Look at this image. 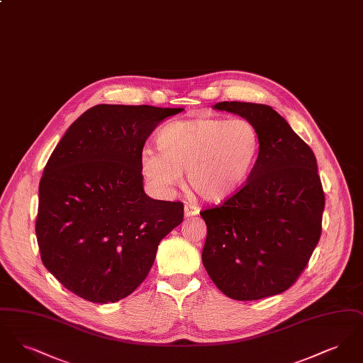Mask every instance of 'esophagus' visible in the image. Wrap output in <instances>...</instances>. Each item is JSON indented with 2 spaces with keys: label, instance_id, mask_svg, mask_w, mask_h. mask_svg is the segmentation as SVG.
I'll list each match as a JSON object with an SVG mask.
<instances>
[{
  "label": "esophagus",
  "instance_id": "esophagus-1",
  "mask_svg": "<svg viewBox=\"0 0 363 363\" xmlns=\"http://www.w3.org/2000/svg\"><path fill=\"white\" fill-rule=\"evenodd\" d=\"M199 213H200V208L196 207V206H193V204H189V203L185 204V216H186V218L196 216V215H199Z\"/></svg>",
  "mask_w": 363,
  "mask_h": 363
}]
</instances>
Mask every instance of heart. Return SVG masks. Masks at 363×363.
Returning <instances> with one entry per match:
<instances>
[{
    "mask_svg": "<svg viewBox=\"0 0 363 363\" xmlns=\"http://www.w3.org/2000/svg\"><path fill=\"white\" fill-rule=\"evenodd\" d=\"M155 143L157 152L143 151V175L166 193L188 170L190 188L209 201H222L241 189L259 152L257 129L242 118L172 122Z\"/></svg>",
    "mask_w": 363,
    "mask_h": 363,
    "instance_id": "obj_1",
    "label": "heart"
}]
</instances>
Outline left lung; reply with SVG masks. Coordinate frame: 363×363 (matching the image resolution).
Here are the masks:
<instances>
[{
  "label": "left lung",
  "mask_w": 363,
  "mask_h": 363,
  "mask_svg": "<svg viewBox=\"0 0 363 363\" xmlns=\"http://www.w3.org/2000/svg\"><path fill=\"white\" fill-rule=\"evenodd\" d=\"M259 136L246 184L222 206L200 212L207 225L203 264L222 293L256 301L289 290L321 235L325 196L311 147L267 104L219 102Z\"/></svg>",
  "instance_id": "1"
}]
</instances>
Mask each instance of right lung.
Wrapping results in <instances>:
<instances>
[{
    "label": "right lung",
    "mask_w": 363,
    "mask_h": 363,
    "mask_svg": "<svg viewBox=\"0 0 363 363\" xmlns=\"http://www.w3.org/2000/svg\"><path fill=\"white\" fill-rule=\"evenodd\" d=\"M184 108L98 104L73 122L39 184L35 223L40 259L65 289L89 302L133 293L157 245L184 220L181 201L143 189V147Z\"/></svg>",
    "instance_id": "add662e5"
}]
</instances>
